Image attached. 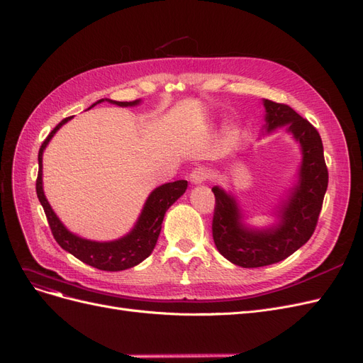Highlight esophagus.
Here are the masks:
<instances>
[{"label": "esophagus", "instance_id": "obj_1", "mask_svg": "<svg viewBox=\"0 0 363 363\" xmlns=\"http://www.w3.org/2000/svg\"><path fill=\"white\" fill-rule=\"evenodd\" d=\"M206 177H208V170L205 167H197L190 173V181L193 185H200L203 184Z\"/></svg>", "mask_w": 363, "mask_h": 363}]
</instances>
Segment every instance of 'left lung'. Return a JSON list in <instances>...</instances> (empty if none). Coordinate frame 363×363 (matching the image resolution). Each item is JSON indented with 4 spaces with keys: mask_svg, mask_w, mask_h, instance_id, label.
Instances as JSON below:
<instances>
[{
    "mask_svg": "<svg viewBox=\"0 0 363 363\" xmlns=\"http://www.w3.org/2000/svg\"><path fill=\"white\" fill-rule=\"evenodd\" d=\"M264 107L263 134L286 128L299 145L301 164L296 179L275 206L274 223L257 227L247 216L232 191L216 185V212L212 236L223 257L240 267H260L287 259L314 233L328 190V169L318 131L290 106L262 100Z\"/></svg>",
    "mask_w": 363,
    "mask_h": 363,
    "instance_id": "left-lung-1",
    "label": "left lung"
}]
</instances>
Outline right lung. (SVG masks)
Here are the masks:
<instances>
[{
    "instance_id": "add662e5",
    "label": "right lung",
    "mask_w": 363,
    "mask_h": 363,
    "mask_svg": "<svg viewBox=\"0 0 363 363\" xmlns=\"http://www.w3.org/2000/svg\"><path fill=\"white\" fill-rule=\"evenodd\" d=\"M107 101L111 104L119 106V107H134L139 106L142 100H134V101H115L111 99H101L94 103L91 107H94L99 103ZM89 107V109H91ZM73 116H69L62 119L61 123L53 128L46 140L43 142L42 147L38 151V177H37V197L42 203L45 213L48 217L49 225L53 238H55L57 242L62 250L67 252L73 254L76 259L84 262L92 267H97L100 271H124L130 269V267L142 263L147 256H151V252L155 248L157 239L161 232V223L164 220L166 211L177 202V200L185 193L189 182L181 179L174 182H167L157 186L155 190L151 191L147 196L146 202L142 208L140 216L138 221L134 223L133 229L118 239L113 240H91L79 236L73 232H70L64 223L58 218L55 211L52 209L49 205L48 199L45 196L43 190V152L46 146L49 145L50 139L55 136V133L65 124L69 123Z\"/></svg>"
}]
</instances>
